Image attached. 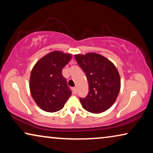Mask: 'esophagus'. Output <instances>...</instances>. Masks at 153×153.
Listing matches in <instances>:
<instances>
[{
  "label": "esophagus",
  "instance_id": "34e87169",
  "mask_svg": "<svg viewBox=\"0 0 153 153\" xmlns=\"http://www.w3.org/2000/svg\"><path fill=\"white\" fill-rule=\"evenodd\" d=\"M72 91H73V92H74V94H76V88H75V87L73 88H72Z\"/></svg>",
  "mask_w": 153,
  "mask_h": 153
}]
</instances>
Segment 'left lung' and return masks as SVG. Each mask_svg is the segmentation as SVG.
Wrapping results in <instances>:
<instances>
[{
	"label": "left lung",
	"instance_id": "1",
	"mask_svg": "<svg viewBox=\"0 0 153 153\" xmlns=\"http://www.w3.org/2000/svg\"><path fill=\"white\" fill-rule=\"evenodd\" d=\"M74 58L88 82V94L79 99L83 108L93 114L105 111L114 104L120 89V75L116 68L98 53L78 54Z\"/></svg>",
	"mask_w": 153,
	"mask_h": 153
}]
</instances>
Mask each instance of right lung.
I'll list each match as a JSON object with an SVG mask.
<instances>
[{
    "mask_svg": "<svg viewBox=\"0 0 153 153\" xmlns=\"http://www.w3.org/2000/svg\"><path fill=\"white\" fill-rule=\"evenodd\" d=\"M72 55L53 51L42 58L33 67L30 78L31 95L36 104L47 112L63 108L72 95L62 70Z\"/></svg>",
    "mask_w": 153,
    "mask_h": 153,
    "instance_id": "1",
    "label": "right lung"
}]
</instances>
